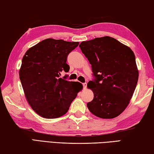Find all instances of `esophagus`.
Segmentation results:
<instances>
[{"mask_svg":"<svg viewBox=\"0 0 154 154\" xmlns=\"http://www.w3.org/2000/svg\"><path fill=\"white\" fill-rule=\"evenodd\" d=\"M83 89H85L87 87V83H83Z\"/></svg>","mask_w":154,"mask_h":154,"instance_id":"esophagus-1","label":"esophagus"}]
</instances>
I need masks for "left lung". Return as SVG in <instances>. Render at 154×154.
<instances>
[{
    "mask_svg": "<svg viewBox=\"0 0 154 154\" xmlns=\"http://www.w3.org/2000/svg\"><path fill=\"white\" fill-rule=\"evenodd\" d=\"M79 48L94 77L88 83L94 92L88 109L98 118H116L128 105L139 79L134 52L107 36L83 41Z\"/></svg>",
    "mask_w": 154,
    "mask_h": 154,
    "instance_id": "8db88e82",
    "label": "left lung"
}]
</instances>
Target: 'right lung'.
Returning <instances> with one entry per match:
<instances>
[{"label": "right lung", "instance_id": "1", "mask_svg": "<svg viewBox=\"0 0 154 154\" xmlns=\"http://www.w3.org/2000/svg\"><path fill=\"white\" fill-rule=\"evenodd\" d=\"M79 42L47 38L30 48L22 58L20 79L26 100L36 113L54 119L66 114L83 85L60 78L69 72L67 56Z\"/></svg>", "mask_w": 154, "mask_h": 154}]
</instances>
